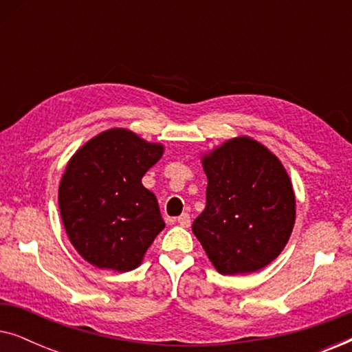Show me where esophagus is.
Masks as SVG:
<instances>
[{
  "instance_id": "1",
  "label": "esophagus",
  "mask_w": 352,
  "mask_h": 352,
  "mask_svg": "<svg viewBox=\"0 0 352 352\" xmlns=\"http://www.w3.org/2000/svg\"><path fill=\"white\" fill-rule=\"evenodd\" d=\"M176 221H177V224L182 226V228H189V226H190V214L189 213H182Z\"/></svg>"
}]
</instances>
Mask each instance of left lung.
I'll return each instance as SVG.
<instances>
[{
	"instance_id": "obj_1",
	"label": "left lung",
	"mask_w": 352,
	"mask_h": 352,
	"mask_svg": "<svg viewBox=\"0 0 352 352\" xmlns=\"http://www.w3.org/2000/svg\"><path fill=\"white\" fill-rule=\"evenodd\" d=\"M206 206L192 230L216 271H259L285 247L295 224V194L285 168L266 147L235 138L204 157Z\"/></svg>"
}]
</instances>
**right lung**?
Masks as SVG:
<instances>
[{
    "label": "right lung",
    "instance_id": "right-lung-1",
    "mask_svg": "<svg viewBox=\"0 0 352 352\" xmlns=\"http://www.w3.org/2000/svg\"><path fill=\"white\" fill-rule=\"evenodd\" d=\"M160 144L128 129H109L70 158L59 186V210L72 245L99 269L128 272L141 264L165 228L142 176L160 160Z\"/></svg>",
    "mask_w": 352,
    "mask_h": 352
}]
</instances>
